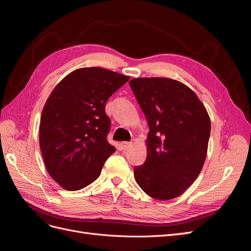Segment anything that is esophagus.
<instances>
[{
	"instance_id": "obj_1",
	"label": "esophagus",
	"mask_w": 251,
	"mask_h": 251,
	"mask_svg": "<svg viewBox=\"0 0 251 251\" xmlns=\"http://www.w3.org/2000/svg\"><path fill=\"white\" fill-rule=\"evenodd\" d=\"M132 147V142H126V141H125V142H121V148H123V150H127V149H130Z\"/></svg>"
}]
</instances>
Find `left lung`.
Returning <instances> with one entry per match:
<instances>
[{
  "instance_id": "8db88e82",
  "label": "left lung",
  "mask_w": 251,
  "mask_h": 251,
  "mask_svg": "<svg viewBox=\"0 0 251 251\" xmlns=\"http://www.w3.org/2000/svg\"><path fill=\"white\" fill-rule=\"evenodd\" d=\"M128 83L150 128L147 159L134 168L136 182L151 198H176L203 168L210 134L207 111L180 81L143 77Z\"/></svg>"
}]
</instances>
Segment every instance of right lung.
<instances>
[{
    "label": "right lung",
    "mask_w": 251,
    "mask_h": 251,
    "mask_svg": "<svg viewBox=\"0 0 251 251\" xmlns=\"http://www.w3.org/2000/svg\"><path fill=\"white\" fill-rule=\"evenodd\" d=\"M128 79L102 68H81L52 91L42 112L40 147L49 175L65 189L92 183L115 151L107 140L105 102Z\"/></svg>",
    "instance_id": "obj_1"
}]
</instances>
